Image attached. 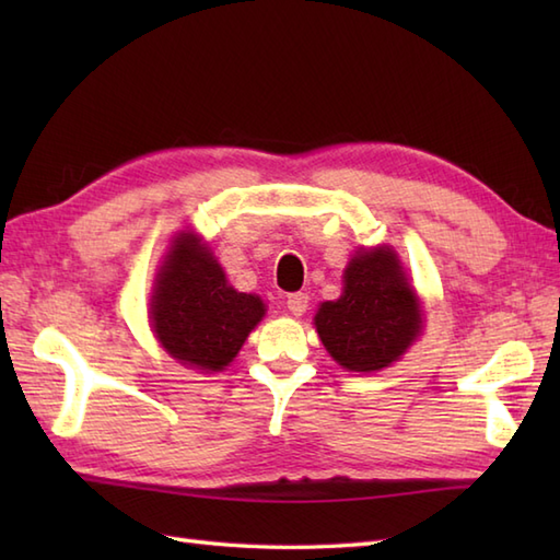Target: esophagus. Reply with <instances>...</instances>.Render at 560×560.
<instances>
[{"label":"esophagus","mask_w":560,"mask_h":560,"mask_svg":"<svg viewBox=\"0 0 560 560\" xmlns=\"http://www.w3.org/2000/svg\"><path fill=\"white\" fill-rule=\"evenodd\" d=\"M287 307L291 315L301 317L307 311V293H291L287 299Z\"/></svg>","instance_id":"esophagus-1"}]
</instances>
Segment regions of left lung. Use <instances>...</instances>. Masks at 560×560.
I'll list each match as a JSON object with an SVG mask.
<instances>
[{
  "label": "left lung",
  "instance_id": "1",
  "mask_svg": "<svg viewBox=\"0 0 560 560\" xmlns=\"http://www.w3.org/2000/svg\"><path fill=\"white\" fill-rule=\"evenodd\" d=\"M315 327L331 359L349 371L371 373L397 361L421 331V311L395 253L375 247L355 255L341 299L319 305Z\"/></svg>",
  "mask_w": 560,
  "mask_h": 560
}]
</instances>
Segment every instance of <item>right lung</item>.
I'll return each mask as SVG.
<instances>
[{"label":"right lung","instance_id":"add662e5","mask_svg":"<svg viewBox=\"0 0 560 560\" xmlns=\"http://www.w3.org/2000/svg\"><path fill=\"white\" fill-rule=\"evenodd\" d=\"M265 317L257 295L237 293L197 235L175 237L151 299V325L163 349L199 371H223Z\"/></svg>","mask_w":560,"mask_h":560}]
</instances>
